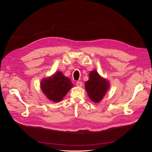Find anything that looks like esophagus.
Wrapping results in <instances>:
<instances>
[{
	"instance_id": "obj_1",
	"label": "esophagus",
	"mask_w": 152,
	"mask_h": 152,
	"mask_svg": "<svg viewBox=\"0 0 152 152\" xmlns=\"http://www.w3.org/2000/svg\"><path fill=\"white\" fill-rule=\"evenodd\" d=\"M76 85H77V86H78V87H82V82H80V81H77V82H76Z\"/></svg>"
}]
</instances>
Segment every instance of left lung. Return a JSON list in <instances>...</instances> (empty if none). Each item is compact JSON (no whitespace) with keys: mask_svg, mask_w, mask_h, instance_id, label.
Instances as JSON below:
<instances>
[{"mask_svg":"<svg viewBox=\"0 0 152 152\" xmlns=\"http://www.w3.org/2000/svg\"><path fill=\"white\" fill-rule=\"evenodd\" d=\"M85 87L90 99L95 103L102 99L109 88V82L100 77L96 71H91Z\"/></svg>","mask_w":152,"mask_h":152,"instance_id":"left-lung-1","label":"left lung"}]
</instances>
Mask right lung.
Wrapping results in <instances>:
<instances>
[{
	"label": "right lung",
	"instance_id": "right-lung-1",
	"mask_svg": "<svg viewBox=\"0 0 152 152\" xmlns=\"http://www.w3.org/2000/svg\"><path fill=\"white\" fill-rule=\"evenodd\" d=\"M73 86L72 81L60 72L41 82V89L47 98L55 102L61 101Z\"/></svg>",
	"mask_w": 152,
	"mask_h": 152
}]
</instances>
